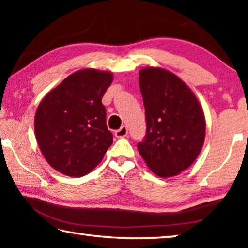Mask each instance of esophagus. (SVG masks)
Instances as JSON below:
<instances>
[{
    "label": "esophagus",
    "mask_w": 248,
    "mask_h": 248,
    "mask_svg": "<svg viewBox=\"0 0 248 248\" xmlns=\"http://www.w3.org/2000/svg\"><path fill=\"white\" fill-rule=\"evenodd\" d=\"M128 134V128L125 127V125H123L120 129L117 130V131L115 132V136L117 138H124Z\"/></svg>",
    "instance_id": "obj_1"
}]
</instances>
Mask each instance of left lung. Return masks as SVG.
I'll use <instances>...</instances> for the list:
<instances>
[{
    "label": "left lung",
    "instance_id": "obj_1",
    "mask_svg": "<svg viewBox=\"0 0 248 248\" xmlns=\"http://www.w3.org/2000/svg\"><path fill=\"white\" fill-rule=\"evenodd\" d=\"M139 84L146 136L138 150L155 175L173 177L187 170L202 149L203 110L186 83L169 70L142 68Z\"/></svg>",
    "mask_w": 248,
    "mask_h": 248
}]
</instances>
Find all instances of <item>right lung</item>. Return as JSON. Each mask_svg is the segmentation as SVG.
I'll list each match as a JSON object with an SVG mask.
<instances>
[{
    "instance_id": "obj_1",
    "label": "right lung",
    "mask_w": 248,
    "mask_h": 248,
    "mask_svg": "<svg viewBox=\"0 0 248 248\" xmlns=\"http://www.w3.org/2000/svg\"><path fill=\"white\" fill-rule=\"evenodd\" d=\"M112 79L108 71L78 70L41 99L35 115L37 143L46 161L61 174H89L112 144L102 104Z\"/></svg>"
}]
</instances>
